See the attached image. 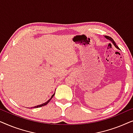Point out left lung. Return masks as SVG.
Masks as SVG:
<instances>
[{
	"mask_svg": "<svg viewBox=\"0 0 133 133\" xmlns=\"http://www.w3.org/2000/svg\"><path fill=\"white\" fill-rule=\"evenodd\" d=\"M105 37H106V39H108V40H110V41L112 43V44H113L114 46H115V47L116 48H117V49H119V47H118L117 46V45L116 44V43H115V42L114 41V40L112 39L111 37H110V36H105Z\"/></svg>",
	"mask_w": 133,
	"mask_h": 133,
	"instance_id": "8db88e82",
	"label": "left lung"
}]
</instances>
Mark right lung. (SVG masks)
<instances>
[{"label":"right lung","instance_id":"1","mask_svg":"<svg viewBox=\"0 0 133 133\" xmlns=\"http://www.w3.org/2000/svg\"><path fill=\"white\" fill-rule=\"evenodd\" d=\"M54 94H55V92H54ZM54 94H52V96H51V97L50 98V99L48 100V101L47 102H45L44 103H42V104H41V105H37V106H36V107H32V108H39V107H43V106H45V105H47L48 104V103H49V102H50L51 100V99L52 97H53V96H54Z\"/></svg>","mask_w":133,"mask_h":133}]
</instances>
